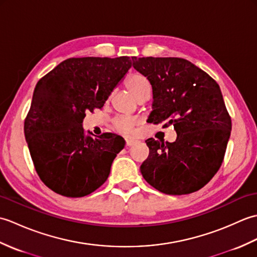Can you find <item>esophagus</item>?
I'll use <instances>...</instances> for the list:
<instances>
[{
  "label": "esophagus",
  "mask_w": 257,
  "mask_h": 257,
  "mask_svg": "<svg viewBox=\"0 0 257 257\" xmlns=\"http://www.w3.org/2000/svg\"><path fill=\"white\" fill-rule=\"evenodd\" d=\"M136 143H137V140H135V139H127V140H125V146H127V147H132V146H134Z\"/></svg>",
  "instance_id": "1"
}]
</instances>
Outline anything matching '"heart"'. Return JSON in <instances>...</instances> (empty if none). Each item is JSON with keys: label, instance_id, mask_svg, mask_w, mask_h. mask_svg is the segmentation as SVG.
Returning <instances> with one entry per match:
<instances>
[{"label": "heart", "instance_id": "1", "mask_svg": "<svg viewBox=\"0 0 257 257\" xmlns=\"http://www.w3.org/2000/svg\"><path fill=\"white\" fill-rule=\"evenodd\" d=\"M127 88L132 94L139 99L140 97L144 95L150 94L151 92V85L149 80L145 77L144 75L140 74H133L130 75L127 81H125ZM138 121L135 118L125 117V116H118L113 119V128L117 130L118 133L129 136L135 132L136 125Z\"/></svg>", "mask_w": 257, "mask_h": 257}]
</instances>
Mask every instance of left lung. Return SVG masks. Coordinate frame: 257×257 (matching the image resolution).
<instances>
[{
    "label": "left lung",
    "instance_id": "obj_1",
    "mask_svg": "<svg viewBox=\"0 0 257 257\" xmlns=\"http://www.w3.org/2000/svg\"><path fill=\"white\" fill-rule=\"evenodd\" d=\"M133 66L150 81L154 102L147 121L173 124L174 143L146 140L149 156L140 171L162 193L195 192L214 177L231 136L220 86L204 70L179 57H132Z\"/></svg>",
    "mask_w": 257,
    "mask_h": 257
}]
</instances>
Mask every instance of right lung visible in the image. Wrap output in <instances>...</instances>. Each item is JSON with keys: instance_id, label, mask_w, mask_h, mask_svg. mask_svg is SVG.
<instances>
[{"instance_id": "1", "label": "right lung", "mask_w": 257, "mask_h": 257, "mask_svg": "<svg viewBox=\"0 0 257 257\" xmlns=\"http://www.w3.org/2000/svg\"><path fill=\"white\" fill-rule=\"evenodd\" d=\"M130 67L128 56L68 58L38 80L24 134L38 177L54 192L81 198L105 183L124 140L86 136L83 119L102 108Z\"/></svg>"}]
</instances>
